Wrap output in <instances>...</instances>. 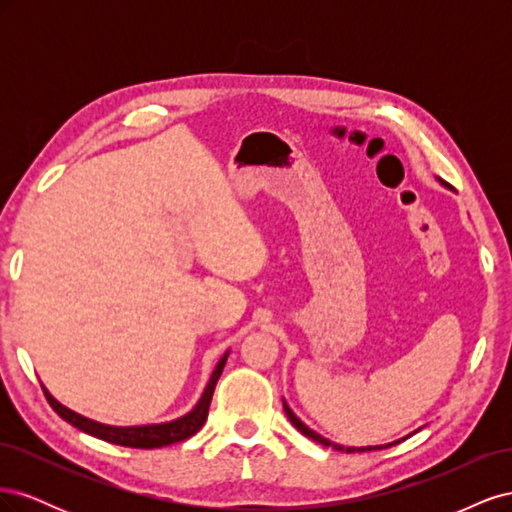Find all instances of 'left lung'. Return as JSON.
<instances>
[{
    "label": "left lung",
    "instance_id": "obj_1",
    "mask_svg": "<svg viewBox=\"0 0 512 512\" xmlns=\"http://www.w3.org/2000/svg\"><path fill=\"white\" fill-rule=\"evenodd\" d=\"M444 185V183H442ZM284 412H286V416L290 418V423L297 427L303 436H307V438H312L314 442H320L322 446H331V448H335V451H344V453H367V451H380V448H386V446H393V444H397V442H401V440H406V438H401V440H395V442H389V444H380V446H342V444H337V442H331V440H327L324 436H320V433H316L314 429H309L301 418L294 414L292 410H290V406L286 404L284 401Z\"/></svg>",
    "mask_w": 512,
    "mask_h": 512
}]
</instances>
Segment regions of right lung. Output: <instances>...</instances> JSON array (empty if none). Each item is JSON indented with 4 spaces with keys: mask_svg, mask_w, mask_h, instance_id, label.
Returning <instances> with one entry per match:
<instances>
[{
    "mask_svg": "<svg viewBox=\"0 0 512 512\" xmlns=\"http://www.w3.org/2000/svg\"><path fill=\"white\" fill-rule=\"evenodd\" d=\"M230 350H226L222 354V359L215 365L213 374L209 376V382L205 386L203 395L194 404V408L190 412H185L173 421H164V423H147V425H106V423H98L94 418H87L79 412H74L70 408H66L64 404H59V401L46 391V386L42 384V391L49 399L51 408L68 421L70 425H74L76 429H81L89 436L100 438L104 442H111V444H119V446H130V448H160V446H168V444H175L181 440H188L192 438L194 433L205 425L207 421V414H209V406H211V397L215 391V384H218L226 359H228Z\"/></svg>",
    "mask_w": 512,
    "mask_h": 512,
    "instance_id": "obj_1",
    "label": "right lung"
}]
</instances>
